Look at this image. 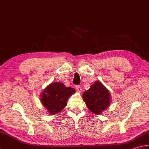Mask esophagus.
Instances as JSON below:
<instances>
[{"label": "esophagus", "mask_w": 149, "mask_h": 149, "mask_svg": "<svg viewBox=\"0 0 149 149\" xmlns=\"http://www.w3.org/2000/svg\"><path fill=\"white\" fill-rule=\"evenodd\" d=\"M75 88L78 92H82V88H81L80 86H76Z\"/></svg>", "instance_id": "1"}]
</instances>
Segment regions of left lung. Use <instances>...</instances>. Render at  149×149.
I'll return each mask as SVG.
<instances>
[{
  "instance_id": "8db88e82",
  "label": "left lung",
  "mask_w": 149,
  "mask_h": 149,
  "mask_svg": "<svg viewBox=\"0 0 149 149\" xmlns=\"http://www.w3.org/2000/svg\"><path fill=\"white\" fill-rule=\"evenodd\" d=\"M83 98L89 110L96 114L101 113L110 104L109 93L99 81L95 82L84 92Z\"/></svg>"
}]
</instances>
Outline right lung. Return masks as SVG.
<instances>
[{"mask_svg":"<svg viewBox=\"0 0 149 149\" xmlns=\"http://www.w3.org/2000/svg\"><path fill=\"white\" fill-rule=\"evenodd\" d=\"M74 92V88H67L63 83L54 82L43 91L41 101L49 113L54 115L65 107L67 100Z\"/></svg>","mask_w":149,"mask_h":149,"instance_id":"right-lung-1","label":"right lung"}]
</instances>
